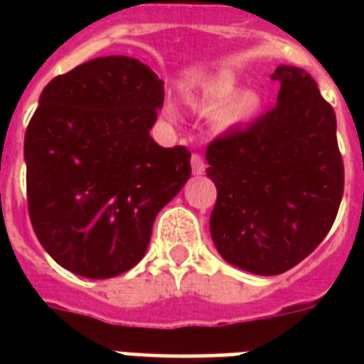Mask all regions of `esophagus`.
Returning a JSON list of instances; mask_svg holds the SVG:
<instances>
[{"mask_svg": "<svg viewBox=\"0 0 364 364\" xmlns=\"http://www.w3.org/2000/svg\"><path fill=\"white\" fill-rule=\"evenodd\" d=\"M191 169H193V175H203L205 173V159L200 158L198 154H193L191 156Z\"/></svg>", "mask_w": 364, "mask_h": 364, "instance_id": "esophagus-1", "label": "esophagus"}]
</instances>
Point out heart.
I'll list each match as a JSON object with an SVG mask.
<instances>
[{
	"mask_svg": "<svg viewBox=\"0 0 364 364\" xmlns=\"http://www.w3.org/2000/svg\"><path fill=\"white\" fill-rule=\"evenodd\" d=\"M191 105L205 114H216V120L222 127H236L252 117L259 107V99L255 93L240 95V82L234 74H218L206 80L195 93L189 95ZM167 114L175 119L173 107L167 109Z\"/></svg>",
	"mask_w": 364,
	"mask_h": 364,
	"instance_id": "1",
	"label": "heart"
}]
</instances>
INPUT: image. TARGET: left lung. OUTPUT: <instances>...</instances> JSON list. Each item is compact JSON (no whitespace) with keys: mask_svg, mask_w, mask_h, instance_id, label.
<instances>
[{"mask_svg":"<svg viewBox=\"0 0 364 364\" xmlns=\"http://www.w3.org/2000/svg\"><path fill=\"white\" fill-rule=\"evenodd\" d=\"M277 105L206 148L218 197L210 236L224 261L281 274L320 245L343 197L336 112L312 75L279 66Z\"/></svg>","mask_w":364,"mask_h":364,"instance_id":"8db88e82","label":"left lung"}]
</instances>
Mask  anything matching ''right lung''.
I'll list each match as a JSON object with an SVG mask.
<instances>
[{"mask_svg":"<svg viewBox=\"0 0 364 364\" xmlns=\"http://www.w3.org/2000/svg\"><path fill=\"white\" fill-rule=\"evenodd\" d=\"M164 82L128 56L54 77L25 134L28 216L58 265L87 279L132 269L158 213L191 177V151L150 136Z\"/></svg>","mask_w":364,"mask_h":364,"instance_id":"add662e5","label":"right lung"}]
</instances>
